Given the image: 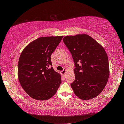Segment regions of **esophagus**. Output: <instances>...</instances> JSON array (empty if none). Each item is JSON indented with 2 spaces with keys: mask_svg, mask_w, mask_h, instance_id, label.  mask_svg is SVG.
I'll return each instance as SVG.
<instances>
[{
  "mask_svg": "<svg viewBox=\"0 0 124 124\" xmlns=\"http://www.w3.org/2000/svg\"><path fill=\"white\" fill-rule=\"evenodd\" d=\"M66 72H67V70H66V69H64L62 71H61V74L63 75H65V74H66Z\"/></svg>",
  "mask_w": 124,
  "mask_h": 124,
  "instance_id": "esophagus-1",
  "label": "esophagus"
}]
</instances>
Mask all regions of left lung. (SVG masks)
<instances>
[{
    "label": "left lung",
    "mask_w": 124,
    "mask_h": 124,
    "mask_svg": "<svg viewBox=\"0 0 124 124\" xmlns=\"http://www.w3.org/2000/svg\"><path fill=\"white\" fill-rule=\"evenodd\" d=\"M74 60L75 80L70 84L75 95L83 100L97 97L109 76L107 54L102 46L86 34L63 39Z\"/></svg>",
    "instance_id": "8db88e82"
}]
</instances>
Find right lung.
Wrapping results in <instances>:
<instances>
[{"label": "right lung", "instance_id": "1", "mask_svg": "<svg viewBox=\"0 0 124 124\" xmlns=\"http://www.w3.org/2000/svg\"><path fill=\"white\" fill-rule=\"evenodd\" d=\"M63 36L40 37L27 45L21 54L18 78L25 92L33 99L45 101L55 95L61 83L51 56Z\"/></svg>", "mask_w": 124, "mask_h": 124}]
</instances>
